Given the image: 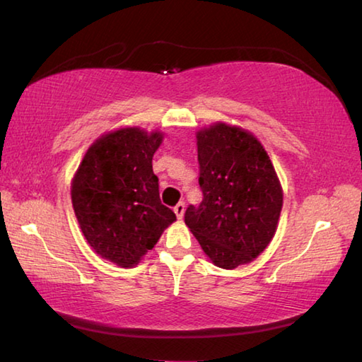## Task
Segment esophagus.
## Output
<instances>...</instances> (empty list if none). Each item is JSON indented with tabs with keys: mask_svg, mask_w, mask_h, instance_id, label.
<instances>
[{
	"mask_svg": "<svg viewBox=\"0 0 362 362\" xmlns=\"http://www.w3.org/2000/svg\"><path fill=\"white\" fill-rule=\"evenodd\" d=\"M174 214L177 215V218L182 219L183 218V214H185V202H179L174 207Z\"/></svg>",
	"mask_w": 362,
	"mask_h": 362,
	"instance_id": "1",
	"label": "esophagus"
}]
</instances>
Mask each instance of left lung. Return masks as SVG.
Returning a JSON list of instances; mask_svg holds the SVG:
<instances>
[{
  "mask_svg": "<svg viewBox=\"0 0 362 362\" xmlns=\"http://www.w3.org/2000/svg\"><path fill=\"white\" fill-rule=\"evenodd\" d=\"M202 202L189 205L185 224L219 268L256 259L278 228L282 188L265 148L223 122L197 132Z\"/></svg>",
  "mask_w": 362,
  "mask_h": 362,
  "instance_id": "obj_1",
  "label": "left lung"
}]
</instances>
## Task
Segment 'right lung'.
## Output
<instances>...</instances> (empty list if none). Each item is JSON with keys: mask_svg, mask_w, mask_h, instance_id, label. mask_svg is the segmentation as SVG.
<instances>
[{"mask_svg": "<svg viewBox=\"0 0 362 362\" xmlns=\"http://www.w3.org/2000/svg\"><path fill=\"white\" fill-rule=\"evenodd\" d=\"M163 134L129 127L92 144L72 182L81 232L98 256L129 268L157 245L175 214L160 201L152 157Z\"/></svg>", "mask_w": 362, "mask_h": 362, "instance_id": "right-lung-1", "label": "right lung"}]
</instances>
